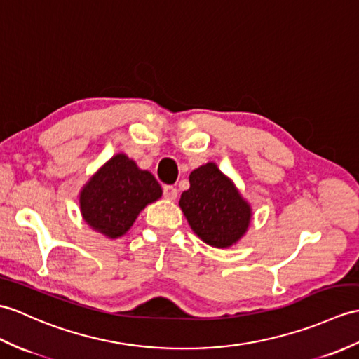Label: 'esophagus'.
<instances>
[{"mask_svg":"<svg viewBox=\"0 0 359 359\" xmlns=\"http://www.w3.org/2000/svg\"><path fill=\"white\" fill-rule=\"evenodd\" d=\"M163 197L168 200H176L177 197V188L172 185H165L163 187Z\"/></svg>","mask_w":359,"mask_h":359,"instance_id":"34e87169","label":"esophagus"}]
</instances>
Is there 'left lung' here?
<instances>
[{"label":"left lung","mask_w":359,"mask_h":359,"mask_svg":"<svg viewBox=\"0 0 359 359\" xmlns=\"http://www.w3.org/2000/svg\"><path fill=\"white\" fill-rule=\"evenodd\" d=\"M179 205L191 229L206 245L229 248L245 236L252 211L217 165L210 162L189 174V189Z\"/></svg>","instance_id":"8db88e82"}]
</instances>
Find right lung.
<instances>
[{
  "label": "right lung",
  "instance_id": "right-lung-1",
  "mask_svg": "<svg viewBox=\"0 0 359 359\" xmlns=\"http://www.w3.org/2000/svg\"><path fill=\"white\" fill-rule=\"evenodd\" d=\"M162 196L159 182L135 161L116 154L91 177L79 194L81 214L90 228L108 238L122 237L139 212Z\"/></svg>",
  "mask_w": 359,
  "mask_h": 359
}]
</instances>
